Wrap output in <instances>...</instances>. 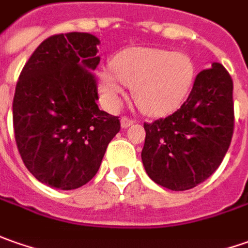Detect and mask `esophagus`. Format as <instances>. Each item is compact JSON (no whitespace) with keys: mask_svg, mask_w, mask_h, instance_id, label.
Masks as SVG:
<instances>
[{"mask_svg":"<svg viewBox=\"0 0 248 248\" xmlns=\"http://www.w3.org/2000/svg\"><path fill=\"white\" fill-rule=\"evenodd\" d=\"M133 124H134V121L130 119V118H127V116H124V118L121 119V126H122L124 129L129 127V126H132Z\"/></svg>","mask_w":248,"mask_h":248,"instance_id":"1","label":"esophagus"}]
</instances>
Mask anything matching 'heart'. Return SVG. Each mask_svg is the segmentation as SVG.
Returning a JSON list of instances; mask_svg holds the SVG:
<instances>
[{"mask_svg":"<svg viewBox=\"0 0 248 248\" xmlns=\"http://www.w3.org/2000/svg\"><path fill=\"white\" fill-rule=\"evenodd\" d=\"M193 79L189 56L158 47H129L111 60V71L98 73L97 83L108 108L118 107L124 86H130L144 114L163 116L183 104Z\"/></svg>","mask_w":248,"mask_h":248,"instance_id":"obj_1","label":"heart"}]
</instances>
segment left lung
<instances>
[{
	"mask_svg": "<svg viewBox=\"0 0 248 248\" xmlns=\"http://www.w3.org/2000/svg\"><path fill=\"white\" fill-rule=\"evenodd\" d=\"M233 82L219 63L196 75L174 114L144 124L142 165L152 181L171 191L203 183L221 165L233 136Z\"/></svg>",
	"mask_w": 248,
	"mask_h": 248,
	"instance_id": "1",
	"label": "left lung"
}]
</instances>
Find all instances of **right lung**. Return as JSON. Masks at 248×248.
Segmentation results:
<instances>
[{
    "label": "right lung",
    "mask_w": 248,
    "mask_h": 248,
    "mask_svg": "<svg viewBox=\"0 0 248 248\" xmlns=\"http://www.w3.org/2000/svg\"><path fill=\"white\" fill-rule=\"evenodd\" d=\"M97 37L57 34L41 42L23 67L13 97V130L23 163L38 181L77 189L96 175L118 116L100 111L92 74Z\"/></svg>",
    "instance_id": "add662e5"
}]
</instances>
